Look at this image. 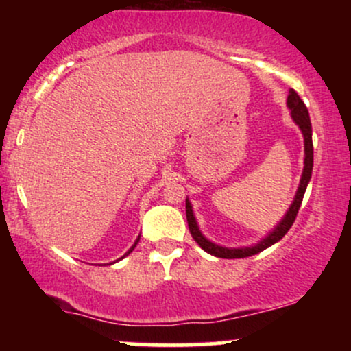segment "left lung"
Listing matches in <instances>:
<instances>
[{
	"label": "left lung",
	"mask_w": 351,
	"mask_h": 351,
	"mask_svg": "<svg viewBox=\"0 0 351 351\" xmlns=\"http://www.w3.org/2000/svg\"><path fill=\"white\" fill-rule=\"evenodd\" d=\"M287 106L292 112V119L293 122L300 127L302 134H304V142H305V167H304V173H302V180L299 184V191H297L295 199H293L292 206L289 208L287 215L284 216V219L280 221L279 226H277L274 231L269 234L265 239L261 241L259 244L251 245V247H241V249H228V247H221V245H216L209 241L199 232L198 224H196L195 216H193V209L189 201L186 199V221H188V228L189 232H191L193 239L199 244L201 249H204L208 254L216 257H223V259H241V257H249L254 256V254H259L264 249H267L269 245L276 244L277 241H280L282 237L287 234L289 229L292 228L293 221H295L297 213H299L302 199H304L305 189H307V184L310 181V176H312V167H313V143H312V123H310V117H308V110L305 107V104L302 102V99L299 97L293 88L289 90V97H287Z\"/></svg>",
	"instance_id": "left-lung-1"
}]
</instances>
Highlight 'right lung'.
Masks as SVG:
<instances>
[{
  "instance_id": "obj_1",
  "label": "right lung",
  "mask_w": 351,
  "mask_h": 351,
  "mask_svg": "<svg viewBox=\"0 0 351 351\" xmlns=\"http://www.w3.org/2000/svg\"><path fill=\"white\" fill-rule=\"evenodd\" d=\"M138 241H140V237H138V239H136V241H135V244H134V245H132V247H130V251H128L127 254H125V256H128V254H130L132 251H134V249H135V245H136V243H138ZM125 256H123V257H125Z\"/></svg>"
}]
</instances>
